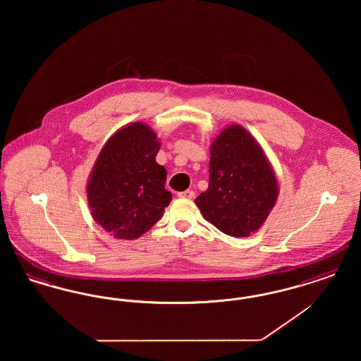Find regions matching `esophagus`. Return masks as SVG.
Wrapping results in <instances>:
<instances>
[{"mask_svg": "<svg viewBox=\"0 0 361 361\" xmlns=\"http://www.w3.org/2000/svg\"><path fill=\"white\" fill-rule=\"evenodd\" d=\"M178 197H183V199H193V197H195V192L190 190V189H187V190H184V192H180V193H178Z\"/></svg>", "mask_w": 361, "mask_h": 361, "instance_id": "esophagus-1", "label": "esophagus"}]
</instances>
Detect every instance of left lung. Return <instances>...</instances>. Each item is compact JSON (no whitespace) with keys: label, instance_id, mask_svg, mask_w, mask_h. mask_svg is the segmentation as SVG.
<instances>
[{"label":"left lung","instance_id":"left-lung-1","mask_svg":"<svg viewBox=\"0 0 361 361\" xmlns=\"http://www.w3.org/2000/svg\"><path fill=\"white\" fill-rule=\"evenodd\" d=\"M209 183L195 203L207 222L231 237H249L275 207V172L257 140L231 124L211 143Z\"/></svg>","mask_w":361,"mask_h":361}]
</instances>
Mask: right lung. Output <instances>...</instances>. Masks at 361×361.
Returning a JSON list of instances; mask_svg holds the SVG:
<instances>
[{
	"instance_id": "right-lung-1",
	"label": "right lung",
	"mask_w": 361,
	"mask_h": 361,
	"mask_svg": "<svg viewBox=\"0 0 361 361\" xmlns=\"http://www.w3.org/2000/svg\"><path fill=\"white\" fill-rule=\"evenodd\" d=\"M159 140L145 123H133L106 140L87 181L93 219L118 240H137L172 200L166 171L155 162Z\"/></svg>"
}]
</instances>
